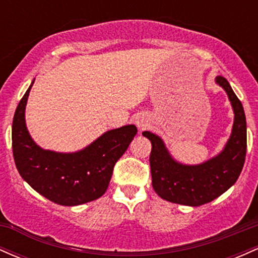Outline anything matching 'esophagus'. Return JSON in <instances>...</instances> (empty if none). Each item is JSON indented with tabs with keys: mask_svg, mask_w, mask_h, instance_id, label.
<instances>
[{
	"mask_svg": "<svg viewBox=\"0 0 258 258\" xmlns=\"http://www.w3.org/2000/svg\"><path fill=\"white\" fill-rule=\"evenodd\" d=\"M136 125L139 130H144L147 128L148 126H149V117L147 116V115H138L137 117H136Z\"/></svg>",
	"mask_w": 258,
	"mask_h": 258,
	"instance_id": "esophagus-1",
	"label": "esophagus"
}]
</instances>
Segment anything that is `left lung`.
<instances>
[{
    "label": "left lung",
    "instance_id": "obj_1",
    "mask_svg": "<svg viewBox=\"0 0 258 258\" xmlns=\"http://www.w3.org/2000/svg\"><path fill=\"white\" fill-rule=\"evenodd\" d=\"M215 82L227 93L234 114L229 138L215 156L200 164H183L173 158L160 136L150 131L142 132L152 142V183L161 199L179 205H204L226 193L240 176L246 155L244 108L226 79L217 76Z\"/></svg>",
    "mask_w": 258,
    "mask_h": 258
}]
</instances>
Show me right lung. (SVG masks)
<instances>
[{
    "mask_svg": "<svg viewBox=\"0 0 258 258\" xmlns=\"http://www.w3.org/2000/svg\"><path fill=\"white\" fill-rule=\"evenodd\" d=\"M30 87L17 106L12 125L14 162L22 178L46 199L63 206H76L102 197L108 189L115 164L137 135L126 125L109 130L78 152L43 149L26 127L25 109Z\"/></svg>",
    "mask_w": 258,
    "mask_h": 258,
    "instance_id": "add662e5",
    "label": "right lung"
}]
</instances>
